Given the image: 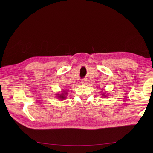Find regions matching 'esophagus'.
Instances as JSON below:
<instances>
[{"label":"esophagus","instance_id":"1","mask_svg":"<svg viewBox=\"0 0 153 153\" xmlns=\"http://www.w3.org/2000/svg\"><path fill=\"white\" fill-rule=\"evenodd\" d=\"M81 83L82 84H86L87 83V80L86 78H83V79L81 80Z\"/></svg>","mask_w":153,"mask_h":153}]
</instances>
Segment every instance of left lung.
Listing matches in <instances>:
<instances>
[{"mask_svg": "<svg viewBox=\"0 0 153 153\" xmlns=\"http://www.w3.org/2000/svg\"><path fill=\"white\" fill-rule=\"evenodd\" d=\"M102 95H103V96H104V97H105V96H106V95H105V94H102Z\"/></svg>", "mask_w": 153, "mask_h": 153, "instance_id": "obj_1", "label": "left lung"}]
</instances>
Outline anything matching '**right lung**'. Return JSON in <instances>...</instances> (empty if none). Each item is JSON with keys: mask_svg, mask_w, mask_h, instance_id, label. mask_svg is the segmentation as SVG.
Masks as SVG:
<instances>
[{"mask_svg": "<svg viewBox=\"0 0 153 153\" xmlns=\"http://www.w3.org/2000/svg\"><path fill=\"white\" fill-rule=\"evenodd\" d=\"M67 94V93H66V91L64 90V91H63V92H62V93L61 94H57V98H59L60 100H63L64 99H66V96H65V95H66V94Z\"/></svg>", "mask_w": 153, "mask_h": 153, "instance_id": "1", "label": "right lung"}]
</instances>
